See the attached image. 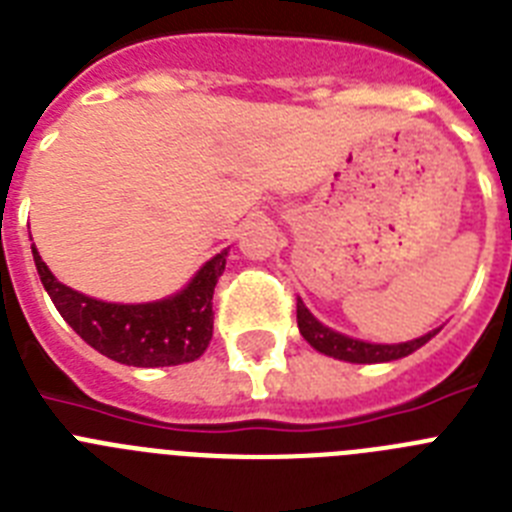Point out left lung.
I'll return each instance as SVG.
<instances>
[{"instance_id":"8db88e82","label":"left lung","mask_w":512,"mask_h":512,"mask_svg":"<svg viewBox=\"0 0 512 512\" xmlns=\"http://www.w3.org/2000/svg\"><path fill=\"white\" fill-rule=\"evenodd\" d=\"M297 328H300L302 338L310 343L315 351L325 356H333L338 361H348V364H384V361H397L410 356L413 351H418L420 346L431 341L438 330H428L425 336L413 338V341L405 343H372L361 341V338H351L346 333H338V330L328 328V325L320 323L315 315L305 307V302L297 300Z\"/></svg>"}]
</instances>
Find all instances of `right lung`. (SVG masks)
I'll list each match as a JSON object with an SVG mask.
<instances>
[{"mask_svg":"<svg viewBox=\"0 0 512 512\" xmlns=\"http://www.w3.org/2000/svg\"><path fill=\"white\" fill-rule=\"evenodd\" d=\"M230 248L215 253L179 292L153 302H104L53 277L33 246L35 269L61 318L94 351L125 366H176L197 361L212 338V292Z\"/></svg>","mask_w":512,"mask_h":512,"instance_id":"add662e5","label":"right lung"}]
</instances>
